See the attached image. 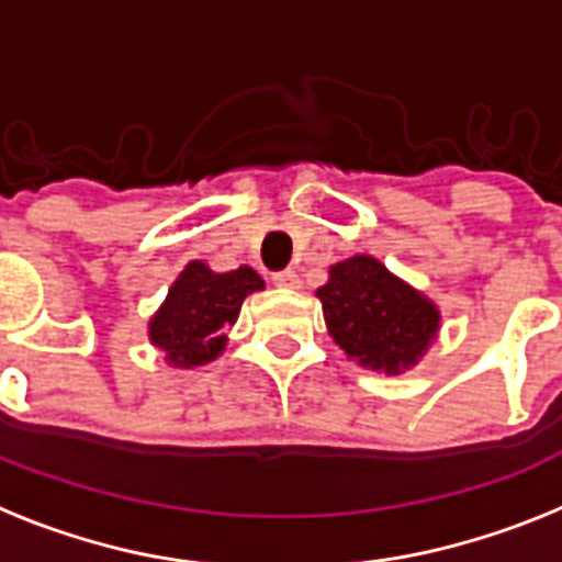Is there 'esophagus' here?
Wrapping results in <instances>:
<instances>
[{
	"label": "esophagus",
	"instance_id": "esophagus-1",
	"mask_svg": "<svg viewBox=\"0 0 562 562\" xmlns=\"http://www.w3.org/2000/svg\"><path fill=\"white\" fill-rule=\"evenodd\" d=\"M272 284L286 286V290H295L297 286V272L295 270H278L272 272Z\"/></svg>",
	"mask_w": 562,
	"mask_h": 562
}]
</instances>
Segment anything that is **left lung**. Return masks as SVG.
<instances>
[{"label": "left lung", "instance_id": "1", "mask_svg": "<svg viewBox=\"0 0 562 562\" xmlns=\"http://www.w3.org/2000/svg\"><path fill=\"white\" fill-rule=\"evenodd\" d=\"M335 342L366 369H408L439 329V312L428 297L402 284L371 256H355L329 270L317 290Z\"/></svg>", "mask_w": 562, "mask_h": 562}]
</instances>
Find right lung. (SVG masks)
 Segmentation results:
<instances>
[{
    "mask_svg": "<svg viewBox=\"0 0 562 562\" xmlns=\"http://www.w3.org/2000/svg\"><path fill=\"white\" fill-rule=\"evenodd\" d=\"M256 290H265V281L250 267L213 272L202 261H191L168 290L162 310L151 317V342L182 369L211 362L225 349L241 301Z\"/></svg>",
    "mask_w": 562,
    "mask_h": 562,
    "instance_id": "1",
    "label": "right lung"
}]
</instances>
